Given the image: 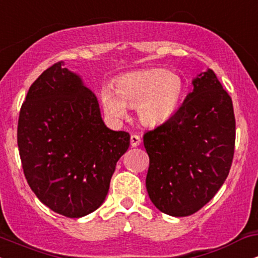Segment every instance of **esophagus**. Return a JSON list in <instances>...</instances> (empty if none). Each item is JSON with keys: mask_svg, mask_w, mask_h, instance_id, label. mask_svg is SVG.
Masks as SVG:
<instances>
[{"mask_svg": "<svg viewBox=\"0 0 258 258\" xmlns=\"http://www.w3.org/2000/svg\"><path fill=\"white\" fill-rule=\"evenodd\" d=\"M139 144H141V137L137 135H131V146L137 147Z\"/></svg>", "mask_w": 258, "mask_h": 258, "instance_id": "obj_1", "label": "esophagus"}]
</instances>
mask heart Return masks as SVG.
Wrapping results in <instances>:
<instances>
[{
    "label": "heart",
    "instance_id": "heart-1",
    "mask_svg": "<svg viewBox=\"0 0 258 258\" xmlns=\"http://www.w3.org/2000/svg\"><path fill=\"white\" fill-rule=\"evenodd\" d=\"M184 96V82L178 74L150 69L126 74L115 81L114 88L100 91V102L111 119H123L127 106L137 111L146 126H159L176 115Z\"/></svg>",
    "mask_w": 258,
    "mask_h": 258
}]
</instances>
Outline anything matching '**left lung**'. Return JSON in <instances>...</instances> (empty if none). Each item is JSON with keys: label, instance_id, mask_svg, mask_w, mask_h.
Listing matches in <instances>:
<instances>
[{"label": "left lung", "instance_id": "1", "mask_svg": "<svg viewBox=\"0 0 258 258\" xmlns=\"http://www.w3.org/2000/svg\"><path fill=\"white\" fill-rule=\"evenodd\" d=\"M191 84L172 119L143 136L148 194L156 209L173 217L193 215L215 197L235 144L233 103L216 74L207 69Z\"/></svg>", "mask_w": 258, "mask_h": 258}]
</instances>
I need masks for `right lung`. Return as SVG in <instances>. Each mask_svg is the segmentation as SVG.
<instances>
[{"label":"right lung","instance_id":"1","mask_svg":"<svg viewBox=\"0 0 258 258\" xmlns=\"http://www.w3.org/2000/svg\"><path fill=\"white\" fill-rule=\"evenodd\" d=\"M128 147V133L105 126L96 94L63 61L29 88L18 148L29 185L52 211L69 218L96 211Z\"/></svg>","mask_w":258,"mask_h":258}]
</instances>
